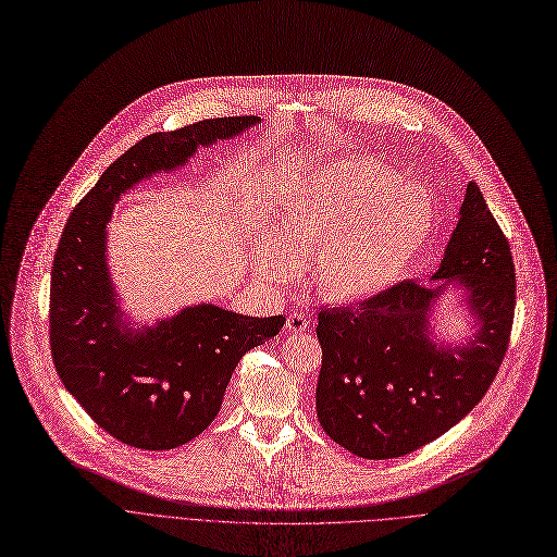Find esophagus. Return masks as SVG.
<instances>
[{"label": "esophagus", "instance_id": "34e87169", "mask_svg": "<svg viewBox=\"0 0 557 557\" xmlns=\"http://www.w3.org/2000/svg\"><path fill=\"white\" fill-rule=\"evenodd\" d=\"M308 326H310V322H308V317H306L304 312H289V314H287V320H285L287 333L297 335V333L308 331Z\"/></svg>", "mask_w": 557, "mask_h": 557}]
</instances>
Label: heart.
I'll return each mask as SVG.
<instances>
[{
	"label": "heart",
	"instance_id": "1",
	"mask_svg": "<svg viewBox=\"0 0 557 557\" xmlns=\"http://www.w3.org/2000/svg\"><path fill=\"white\" fill-rule=\"evenodd\" d=\"M435 224L429 195L394 170L351 158L289 188L262 274L283 283L314 260L312 285L335 301L374 297L399 281Z\"/></svg>",
	"mask_w": 557,
	"mask_h": 557
}]
</instances>
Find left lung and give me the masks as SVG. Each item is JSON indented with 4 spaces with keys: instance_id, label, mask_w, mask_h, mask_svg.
<instances>
[{
    "instance_id": "obj_1",
    "label": "left lung",
    "mask_w": 557,
    "mask_h": 557,
    "mask_svg": "<svg viewBox=\"0 0 557 557\" xmlns=\"http://www.w3.org/2000/svg\"><path fill=\"white\" fill-rule=\"evenodd\" d=\"M456 277L482 331L465 348H437L425 314ZM440 287L401 281L356 306L320 308L317 419L347 451L387 460L444 435L490 389L506 358L517 306L515 260L473 181L440 270Z\"/></svg>"
}]
</instances>
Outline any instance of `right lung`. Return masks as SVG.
<instances>
[{"label": "right lung", "instance_id": "right-lung-1", "mask_svg": "<svg viewBox=\"0 0 557 557\" xmlns=\"http://www.w3.org/2000/svg\"><path fill=\"white\" fill-rule=\"evenodd\" d=\"M256 122V115L213 117L143 138L101 174L61 233L49 287L51 360L90 419L122 444L165 451L195 440L218 417L235 364L285 324L283 314L245 317L206 304L145 333L120 331L106 272V222L117 197L185 163L199 145Z\"/></svg>", "mask_w": 557, "mask_h": 557}]
</instances>
